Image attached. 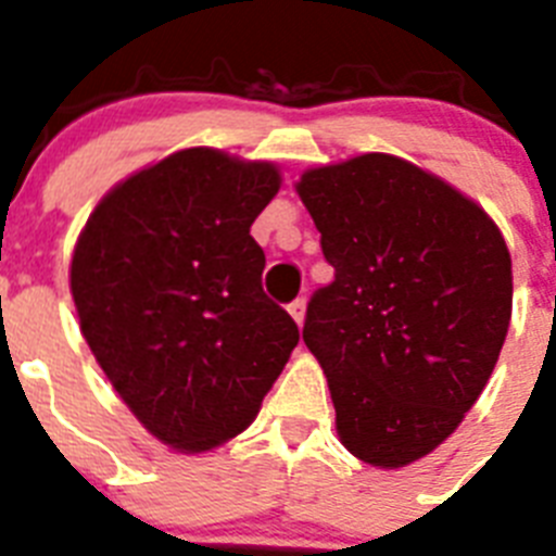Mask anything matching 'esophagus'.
<instances>
[{
    "mask_svg": "<svg viewBox=\"0 0 556 556\" xmlns=\"http://www.w3.org/2000/svg\"><path fill=\"white\" fill-rule=\"evenodd\" d=\"M288 313L293 315V321H296L299 327H302V324H304V313H307V304H304V299H293V302L288 304Z\"/></svg>",
    "mask_w": 556,
    "mask_h": 556,
    "instance_id": "34e87169",
    "label": "esophagus"
}]
</instances>
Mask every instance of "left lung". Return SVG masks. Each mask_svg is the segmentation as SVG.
I'll list each match as a JSON object with an SVG mask.
<instances>
[{
  "instance_id": "1",
  "label": "left lung",
  "mask_w": 556,
  "mask_h": 556,
  "mask_svg": "<svg viewBox=\"0 0 556 556\" xmlns=\"http://www.w3.org/2000/svg\"><path fill=\"white\" fill-rule=\"evenodd\" d=\"M334 279L302 338L327 374L340 443L402 468L440 446L488 384L513 315V263L490 216L393 154L296 185Z\"/></svg>"
}]
</instances>
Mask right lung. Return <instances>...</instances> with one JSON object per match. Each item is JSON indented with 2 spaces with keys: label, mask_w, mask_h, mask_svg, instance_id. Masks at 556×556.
Here are the masks:
<instances>
[{
  "label": "right lung",
  "mask_w": 556,
  "mask_h": 556,
  "mask_svg": "<svg viewBox=\"0 0 556 556\" xmlns=\"http://www.w3.org/2000/svg\"><path fill=\"white\" fill-rule=\"evenodd\" d=\"M277 191L271 163L182 149L116 185L79 235V329L166 446L207 452L243 432L299 343L249 235Z\"/></svg>",
  "instance_id": "obj_1"
}]
</instances>
